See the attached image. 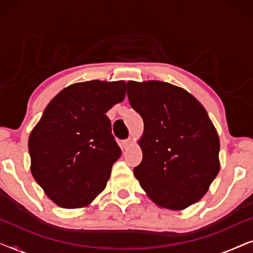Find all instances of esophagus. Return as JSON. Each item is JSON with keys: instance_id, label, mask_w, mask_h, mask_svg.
<instances>
[{"instance_id": "1", "label": "esophagus", "mask_w": 253, "mask_h": 253, "mask_svg": "<svg viewBox=\"0 0 253 253\" xmlns=\"http://www.w3.org/2000/svg\"><path fill=\"white\" fill-rule=\"evenodd\" d=\"M131 143H132V141H131V139H126V140H124L123 141V147L124 148H127L131 145Z\"/></svg>"}]
</instances>
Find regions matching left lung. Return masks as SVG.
Wrapping results in <instances>:
<instances>
[{
    "label": "left lung",
    "instance_id": "obj_1",
    "mask_svg": "<svg viewBox=\"0 0 253 253\" xmlns=\"http://www.w3.org/2000/svg\"><path fill=\"white\" fill-rule=\"evenodd\" d=\"M127 98L144 121L143 160L133 174L147 196L168 210L199 202L220 171V139L202 103L160 81L126 83Z\"/></svg>",
    "mask_w": 253,
    "mask_h": 253
}]
</instances>
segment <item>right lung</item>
I'll return each instance as SVG.
<instances>
[{
	"instance_id": "1",
	"label": "right lung",
	"mask_w": 253,
	"mask_h": 253,
	"mask_svg": "<svg viewBox=\"0 0 253 253\" xmlns=\"http://www.w3.org/2000/svg\"><path fill=\"white\" fill-rule=\"evenodd\" d=\"M124 98V81L76 83L54 96L31 131V172L57 206L86 207L105 190L122 154L106 113Z\"/></svg>"
}]
</instances>
